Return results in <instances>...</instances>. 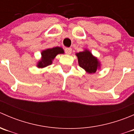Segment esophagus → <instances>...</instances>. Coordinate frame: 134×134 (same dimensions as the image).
I'll return each mask as SVG.
<instances>
[{
    "label": "esophagus",
    "instance_id": "obj_1",
    "mask_svg": "<svg viewBox=\"0 0 134 134\" xmlns=\"http://www.w3.org/2000/svg\"><path fill=\"white\" fill-rule=\"evenodd\" d=\"M65 52L67 54H71L72 52V48H65Z\"/></svg>",
    "mask_w": 134,
    "mask_h": 134
}]
</instances>
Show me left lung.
Masks as SVG:
<instances>
[{"instance_id": "obj_1", "label": "left lung", "mask_w": 134, "mask_h": 134, "mask_svg": "<svg viewBox=\"0 0 134 134\" xmlns=\"http://www.w3.org/2000/svg\"><path fill=\"white\" fill-rule=\"evenodd\" d=\"M76 55L78 57L80 67L88 73H94L100 68V63L98 59L93 56L88 50L86 49L83 52L76 53Z\"/></svg>"}]
</instances>
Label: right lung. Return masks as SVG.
Listing matches in <instances>:
<instances>
[{
	"mask_svg": "<svg viewBox=\"0 0 134 134\" xmlns=\"http://www.w3.org/2000/svg\"><path fill=\"white\" fill-rule=\"evenodd\" d=\"M64 51L61 47H56L52 48H48L41 52L42 58L37 63V67L39 68H43L52 64V60L59 54H63Z\"/></svg>",
	"mask_w": 134,
	"mask_h": 134,
	"instance_id": "right-lung-1",
	"label": "right lung"
}]
</instances>
